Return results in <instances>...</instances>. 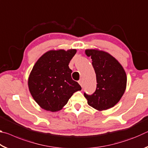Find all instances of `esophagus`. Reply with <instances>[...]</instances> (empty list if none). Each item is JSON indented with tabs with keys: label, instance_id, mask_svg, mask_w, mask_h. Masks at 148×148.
Listing matches in <instances>:
<instances>
[{
	"label": "esophagus",
	"instance_id": "34e87169",
	"mask_svg": "<svg viewBox=\"0 0 148 148\" xmlns=\"http://www.w3.org/2000/svg\"><path fill=\"white\" fill-rule=\"evenodd\" d=\"M78 83L79 84L80 86H81L82 87H83V80H82V79H80V80H79Z\"/></svg>",
	"mask_w": 148,
	"mask_h": 148
}]
</instances>
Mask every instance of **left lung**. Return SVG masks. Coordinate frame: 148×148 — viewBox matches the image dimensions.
Returning <instances> with one entry per match:
<instances>
[{
  "instance_id": "8db88e82",
  "label": "left lung",
  "mask_w": 148,
  "mask_h": 148,
  "mask_svg": "<svg viewBox=\"0 0 148 148\" xmlns=\"http://www.w3.org/2000/svg\"><path fill=\"white\" fill-rule=\"evenodd\" d=\"M91 57L97 78V89L91 95L84 92L90 106L99 111L114 106L124 94L127 75L121 64L107 52L99 49H86Z\"/></svg>"
}]
</instances>
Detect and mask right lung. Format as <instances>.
Instances as JSON below:
<instances>
[{
    "label": "right lung",
    "mask_w": 148,
    "mask_h": 148,
    "mask_svg": "<svg viewBox=\"0 0 148 148\" xmlns=\"http://www.w3.org/2000/svg\"><path fill=\"white\" fill-rule=\"evenodd\" d=\"M76 53L71 49L50 50L42 56L29 75V91L42 108L50 112L61 110L74 92L82 89L72 79L69 64Z\"/></svg>",
    "instance_id": "1"
}]
</instances>
